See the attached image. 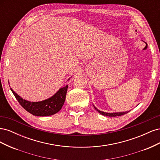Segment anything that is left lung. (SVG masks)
<instances>
[{
  "label": "left lung",
  "instance_id": "8db88e82",
  "mask_svg": "<svg viewBox=\"0 0 160 160\" xmlns=\"http://www.w3.org/2000/svg\"><path fill=\"white\" fill-rule=\"evenodd\" d=\"M94 108L100 114L103 115L109 116V117H116V116H121V115H123L124 114H126L127 113L129 112V111H125V112H119V113H105V112H103V111H101L98 110L95 107H94Z\"/></svg>",
  "mask_w": 160,
  "mask_h": 160
}]
</instances>
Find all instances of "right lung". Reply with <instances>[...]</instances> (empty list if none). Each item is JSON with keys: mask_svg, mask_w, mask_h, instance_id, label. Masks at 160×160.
I'll return each instance as SVG.
<instances>
[{"mask_svg": "<svg viewBox=\"0 0 160 160\" xmlns=\"http://www.w3.org/2000/svg\"><path fill=\"white\" fill-rule=\"evenodd\" d=\"M68 85L60 89L51 98L38 102H31L23 99L11 88L18 102L28 113L36 116H49L59 111L64 104Z\"/></svg>", "mask_w": 160, "mask_h": 160, "instance_id": "right-lung-1", "label": "right lung"}]
</instances>
